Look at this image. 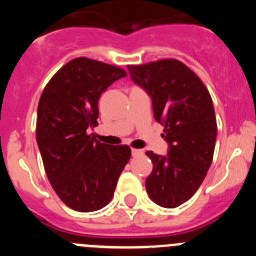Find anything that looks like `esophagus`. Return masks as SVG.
Segmentation results:
<instances>
[{"label":"esophagus","mask_w":256,"mask_h":256,"mask_svg":"<svg viewBox=\"0 0 256 256\" xmlns=\"http://www.w3.org/2000/svg\"><path fill=\"white\" fill-rule=\"evenodd\" d=\"M144 154V151L142 150H138V148H132V155L133 156H138V155H142Z\"/></svg>","instance_id":"34e87169"}]
</instances>
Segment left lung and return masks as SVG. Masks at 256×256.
Listing matches in <instances>:
<instances>
[{
  "label": "left lung",
  "instance_id": "obj_1",
  "mask_svg": "<svg viewBox=\"0 0 256 256\" xmlns=\"http://www.w3.org/2000/svg\"><path fill=\"white\" fill-rule=\"evenodd\" d=\"M133 82L152 98L154 118L164 126L168 155L148 151L154 168L146 191L155 204L177 208L194 196L209 170L216 140L212 96L200 78L176 58L128 65Z\"/></svg>",
  "mask_w": 256,
  "mask_h": 256
}]
</instances>
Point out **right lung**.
I'll return each mask as SVG.
<instances>
[{"label":"right lung","mask_w":256,"mask_h":256,"mask_svg":"<svg viewBox=\"0 0 256 256\" xmlns=\"http://www.w3.org/2000/svg\"><path fill=\"white\" fill-rule=\"evenodd\" d=\"M126 76L122 68L88 58L70 60L40 94L36 136L47 178L70 209H102L114 196L119 176L130 159L126 144H105L88 134L98 118V98Z\"/></svg>","instance_id":"add662e5"}]
</instances>
